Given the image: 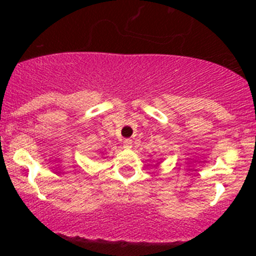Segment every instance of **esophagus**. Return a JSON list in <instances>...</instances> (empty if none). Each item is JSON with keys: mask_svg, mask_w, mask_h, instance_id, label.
Returning <instances> with one entry per match:
<instances>
[{"mask_svg": "<svg viewBox=\"0 0 256 256\" xmlns=\"http://www.w3.org/2000/svg\"><path fill=\"white\" fill-rule=\"evenodd\" d=\"M124 146H125L126 148H131V147H132V140H130V138L124 140Z\"/></svg>", "mask_w": 256, "mask_h": 256, "instance_id": "esophagus-1", "label": "esophagus"}]
</instances>
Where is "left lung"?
I'll use <instances>...</instances> for the list:
<instances>
[{"mask_svg": "<svg viewBox=\"0 0 256 256\" xmlns=\"http://www.w3.org/2000/svg\"><path fill=\"white\" fill-rule=\"evenodd\" d=\"M158 164H160V162H158Z\"/></svg>", "mask_w": 256, "mask_h": 256, "instance_id": "obj_1", "label": "left lung"}]
</instances>
